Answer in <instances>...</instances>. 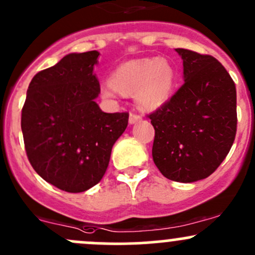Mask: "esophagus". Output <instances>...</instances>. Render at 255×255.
Segmentation results:
<instances>
[{
    "label": "esophagus",
    "instance_id": "1",
    "mask_svg": "<svg viewBox=\"0 0 255 255\" xmlns=\"http://www.w3.org/2000/svg\"><path fill=\"white\" fill-rule=\"evenodd\" d=\"M139 120H141V117L137 116V114L130 113V116H128V124L130 125L136 124V123H138Z\"/></svg>",
    "mask_w": 255,
    "mask_h": 255
}]
</instances>
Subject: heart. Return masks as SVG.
I'll use <instances>...</instances> for the list:
<instances>
[{"label": "heart", "instance_id": "b5f03b06", "mask_svg": "<svg viewBox=\"0 0 255 255\" xmlns=\"http://www.w3.org/2000/svg\"><path fill=\"white\" fill-rule=\"evenodd\" d=\"M176 81L174 68L166 59L139 58L120 64L112 75V83L101 86L106 100H116L122 94H135L143 111H155L170 100Z\"/></svg>", "mask_w": 255, "mask_h": 255}]
</instances>
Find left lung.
<instances>
[{
  "instance_id": "obj_1",
  "label": "left lung",
  "mask_w": 255,
  "mask_h": 255,
  "mask_svg": "<svg viewBox=\"0 0 255 255\" xmlns=\"http://www.w3.org/2000/svg\"><path fill=\"white\" fill-rule=\"evenodd\" d=\"M183 85L149 116L155 130L153 161L166 179L194 182L225 159L237 128L236 87L214 57L176 48Z\"/></svg>"
}]
</instances>
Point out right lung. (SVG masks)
<instances>
[{
	"label": "right lung",
	"mask_w": 255,
	"mask_h": 255,
	"mask_svg": "<svg viewBox=\"0 0 255 255\" xmlns=\"http://www.w3.org/2000/svg\"><path fill=\"white\" fill-rule=\"evenodd\" d=\"M100 52L69 53L32 78L21 111L26 155L45 181L79 193L101 181L128 113H105L96 103Z\"/></svg>",
	"instance_id": "add662e5"
}]
</instances>
